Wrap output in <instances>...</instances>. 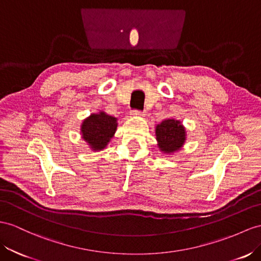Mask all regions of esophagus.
I'll use <instances>...</instances> for the list:
<instances>
[{
  "instance_id": "esophagus-1",
  "label": "esophagus",
  "mask_w": 261,
  "mask_h": 261,
  "mask_svg": "<svg viewBox=\"0 0 261 261\" xmlns=\"http://www.w3.org/2000/svg\"><path fill=\"white\" fill-rule=\"evenodd\" d=\"M131 115L132 116H136V117H145V111H139V110H132L131 111Z\"/></svg>"
}]
</instances>
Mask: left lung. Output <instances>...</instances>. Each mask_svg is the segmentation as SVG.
<instances>
[{
  "label": "left lung",
  "mask_w": 261,
  "mask_h": 261,
  "mask_svg": "<svg viewBox=\"0 0 261 261\" xmlns=\"http://www.w3.org/2000/svg\"><path fill=\"white\" fill-rule=\"evenodd\" d=\"M158 146L165 154H173L183 148L186 140V130L179 120L164 119L155 126Z\"/></svg>",
  "instance_id": "8db88e82"
}]
</instances>
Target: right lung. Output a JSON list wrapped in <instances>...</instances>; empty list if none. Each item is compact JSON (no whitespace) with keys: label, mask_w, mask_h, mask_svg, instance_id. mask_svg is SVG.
Listing matches in <instances>:
<instances>
[{"label":"right lung","mask_w":261,"mask_h":261,"mask_svg":"<svg viewBox=\"0 0 261 261\" xmlns=\"http://www.w3.org/2000/svg\"><path fill=\"white\" fill-rule=\"evenodd\" d=\"M117 126V118L99 111L84 120L80 125V135L92 151H101L115 136Z\"/></svg>","instance_id":"obj_1"}]
</instances>
